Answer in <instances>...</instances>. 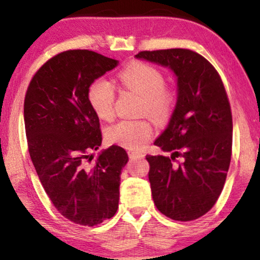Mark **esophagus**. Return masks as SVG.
Returning a JSON list of instances; mask_svg holds the SVG:
<instances>
[{"label": "esophagus", "instance_id": "obj_1", "mask_svg": "<svg viewBox=\"0 0 260 260\" xmlns=\"http://www.w3.org/2000/svg\"><path fill=\"white\" fill-rule=\"evenodd\" d=\"M128 156L131 159H137V157H144V155L142 153H137V151H128Z\"/></svg>", "mask_w": 260, "mask_h": 260}]
</instances>
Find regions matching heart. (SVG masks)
Segmentation results:
<instances>
[{"instance_id":"heart-1","label":"heart","mask_w":260,"mask_h":260,"mask_svg":"<svg viewBox=\"0 0 260 260\" xmlns=\"http://www.w3.org/2000/svg\"><path fill=\"white\" fill-rule=\"evenodd\" d=\"M118 78L127 89L142 96L140 112L148 113L159 123H164L171 117L175 96L174 92L164 86L165 79L160 71L148 63L134 62L121 71ZM88 101L92 111L101 120L109 121L113 117L115 89L109 80H94L88 89ZM151 136L153 124L148 118L122 120L106 129V139L110 143L131 150L142 149Z\"/></svg>"}]
</instances>
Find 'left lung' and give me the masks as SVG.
Instances as JSON below:
<instances>
[{"mask_svg": "<svg viewBox=\"0 0 260 260\" xmlns=\"http://www.w3.org/2000/svg\"><path fill=\"white\" fill-rule=\"evenodd\" d=\"M136 58L169 68L177 82L175 110L154 142L170 156L147 155L154 203L170 219L196 220L216 203L231 161L232 115L222 80L187 49L142 51Z\"/></svg>", "mask_w": 260, "mask_h": 260, "instance_id": "8db88e82", "label": "left lung"}]
</instances>
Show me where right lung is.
Here are the masks:
<instances>
[{"label": "right lung", "instance_id": "right-lung-1", "mask_svg": "<svg viewBox=\"0 0 260 260\" xmlns=\"http://www.w3.org/2000/svg\"><path fill=\"white\" fill-rule=\"evenodd\" d=\"M117 64L89 50L61 52L35 73L25 95V133L39 180L59 213L83 226L99 225L118 209L128 155L111 145L89 164L103 137L88 101L91 83Z\"/></svg>", "mask_w": 260, "mask_h": 260}]
</instances>
